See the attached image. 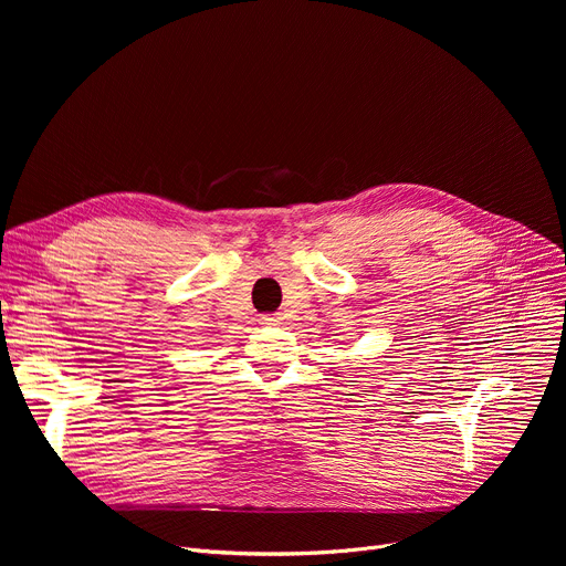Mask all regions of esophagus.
Instances as JSON below:
<instances>
[{
  "label": "esophagus",
  "mask_w": 566,
  "mask_h": 566,
  "mask_svg": "<svg viewBox=\"0 0 566 566\" xmlns=\"http://www.w3.org/2000/svg\"><path fill=\"white\" fill-rule=\"evenodd\" d=\"M282 318L277 314H263L261 316V325H277Z\"/></svg>",
  "instance_id": "obj_1"
}]
</instances>
